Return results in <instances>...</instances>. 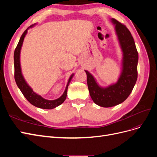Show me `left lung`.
<instances>
[{
	"instance_id": "1",
	"label": "left lung",
	"mask_w": 157,
	"mask_h": 157,
	"mask_svg": "<svg viewBox=\"0 0 157 157\" xmlns=\"http://www.w3.org/2000/svg\"><path fill=\"white\" fill-rule=\"evenodd\" d=\"M123 52L122 70L117 83L107 88H101L97 84L93 76L88 71L87 84L90 95L94 102L99 106L111 107L118 105L131 94L137 78L138 52L135 42L128 28L115 19H112Z\"/></svg>"
}]
</instances>
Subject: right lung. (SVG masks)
I'll use <instances>...</instances> for the list:
<instances>
[{"label": "right lung", "mask_w": 157, "mask_h": 157, "mask_svg": "<svg viewBox=\"0 0 157 157\" xmlns=\"http://www.w3.org/2000/svg\"><path fill=\"white\" fill-rule=\"evenodd\" d=\"M33 27L31 25L30 27ZM27 29L23 32L22 34L20 41H19L18 44L16 46V48L14 51L13 54V59H14V78H15L16 82L18 88H20L21 92H22L23 95L24 97L27 99V101L30 103H31L33 105H34L36 107L41 108V109H54L56 107L59 106L61 103H63L65 100L66 97H67V88L71 82V78L73 77V74L71 76L68 83L66 86L65 90L62 96L58 99H55V100H47L46 99L42 98L39 95L36 94L33 91L31 88L27 84L25 80L23 78L21 70V66H20V50L21 48V46L23 44V40L27 34Z\"/></svg>", "instance_id": "right-lung-1"}]
</instances>
